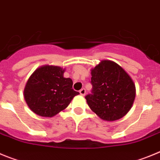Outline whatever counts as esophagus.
Returning a JSON list of instances; mask_svg holds the SVG:
<instances>
[{"label": "esophagus", "mask_w": 160, "mask_h": 160, "mask_svg": "<svg viewBox=\"0 0 160 160\" xmlns=\"http://www.w3.org/2000/svg\"><path fill=\"white\" fill-rule=\"evenodd\" d=\"M80 94L81 95V96H85V94H86V90H85V88H82V89H80Z\"/></svg>", "instance_id": "34e87169"}]
</instances>
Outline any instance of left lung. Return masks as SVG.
I'll return each instance as SVG.
<instances>
[{
  "mask_svg": "<svg viewBox=\"0 0 160 160\" xmlns=\"http://www.w3.org/2000/svg\"><path fill=\"white\" fill-rule=\"evenodd\" d=\"M92 93L85 99L92 112L102 119L114 121L124 116L133 104L136 86L119 64L102 60L92 69Z\"/></svg>",
  "mask_w": 160,
  "mask_h": 160,
  "instance_id": "left-lung-1",
  "label": "left lung"
}]
</instances>
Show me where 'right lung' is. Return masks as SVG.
<instances>
[{
  "label": "right lung",
  "mask_w": 160,
  "mask_h": 160,
  "mask_svg": "<svg viewBox=\"0 0 160 160\" xmlns=\"http://www.w3.org/2000/svg\"><path fill=\"white\" fill-rule=\"evenodd\" d=\"M64 69L45 65L31 75L24 91V100L34 113L52 117L68 106L80 93L72 89V80L64 78Z\"/></svg>",
  "instance_id": "obj_1"
}]
</instances>
